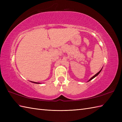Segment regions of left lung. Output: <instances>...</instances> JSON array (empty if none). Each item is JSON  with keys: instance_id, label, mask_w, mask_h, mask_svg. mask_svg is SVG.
Returning <instances> with one entry per match:
<instances>
[{"instance_id": "obj_1", "label": "left lung", "mask_w": 122, "mask_h": 122, "mask_svg": "<svg viewBox=\"0 0 122 122\" xmlns=\"http://www.w3.org/2000/svg\"><path fill=\"white\" fill-rule=\"evenodd\" d=\"M102 69H101V70H100V71L99 72H97V74H95L94 76H92V77H91V79H90V80H89V81H88V82H89L90 81H91V80H92L93 79H94V77H95L96 76H98V75L100 74V72H101V71H102Z\"/></svg>"}]
</instances>
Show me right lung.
Returning <instances> with one entry per match:
<instances>
[{"label":"right lung","mask_w":122,"mask_h":122,"mask_svg":"<svg viewBox=\"0 0 122 122\" xmlns=\"http://www.w3.org/2000/svg\"><path fill=\"white\" fill-rule=\"evenodd\" d=\"M31 82H32L33 83H36V84H40V83H38V82H32V81H30Z\"/></svg>","instance_id":"1"}]
</instances>
